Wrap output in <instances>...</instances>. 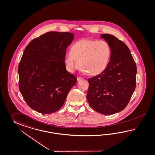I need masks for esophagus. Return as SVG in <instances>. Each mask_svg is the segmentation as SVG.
<instances>
[{"mask_svg":"<svg viewBox=\"0 0 155 155\" xmlns=\"http://www.w3.org/2000/svg\"><path fill=\"white\" fill-rule=\"evenodd\" d=\"M77 81H80V80H82V79H83V78H82V77H77Z\"/></svg>","mask_w":155,"mask_h":155,"instance_id":"34e87169","label":"esophagus"}]
</instances>
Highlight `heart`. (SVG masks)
<instances>
[{
  "label": "heart",
  "mask_w": 155,
  "mask_h": 155,
  "mask_svg": "<svg viewBox=\"0 0 155 155\" xmlns=\"http://www.w3.org/2000/svg\"><path fill=\"white\" fill-rule=\"evenodd\" d=\"M111 49L104 40L81 39L75 42L64 58L68 72H73L79 67L85 73L96 76L104 72L109 63Z\"/></svg>",
  "instance_id": "b5f03b06"
}]
</instances>
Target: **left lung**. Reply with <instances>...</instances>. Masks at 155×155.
<instances>
[{
    "label": "left lung",
    "instance_id": "obj_1",
    "mask_svg": "<svg viewBox=\"0 0 155 155\" xmlns=\"http://www.w3.org/2000/svg\"><path fill=\"white\" fill-rule=\"evenodd\" d=\"M111 54L104 72L88 79L87 99L93 109L112 115L124 109L136 88L137 67L128 46L113 35H101Z\"/></svg>",
    "mask_w": 155,
    "mask_h": 155
}]
</instances>
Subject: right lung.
I'll list each match as a JSON object with an SVG mask.
<instances>
[{"label": "right lung", "instance_id": "1", "mask_svg": "<svg viewBox=\"0 0 155 155\" xmlns=\"http://www.w3.org/2000/svg\"><path fill=\"white\" fill-rule=\"evenodd\" d=\"M74 38L71 32H49L35 38L23 53L18 72L19 89L31 109L53 113L64 105L77 78L66 70V49Z\"/></svg>", "mask_w": 155, "mask_h": 155}]
</instances>
